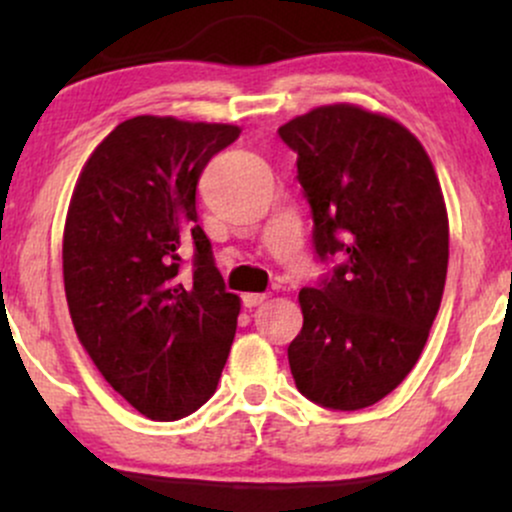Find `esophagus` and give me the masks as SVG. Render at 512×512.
I'll return each mask as SVG.
<instances>
[{"mask_svg":"<svg viewBox=\"0 0 512 512\" xmlns=\"http://www.w3.org/2000/svg\"><path fill=\"white\" fill-rule=\"evenodd\" d=\"M264 301H267V296H264V293H243L245 308H257V305H262Z\"/></svg>","mask_w":512,"mask_h":512,"instance_id":"esophagus-1","label":"esophagus"}]
</instances>
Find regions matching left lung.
I'll list each match as a JSON object with an SVG mask.
<instances>
[{
    "label": "left lung",
    "instance_id": "8db88e82",
    "mask_svg": "<svg viewBox=\"0 0 512 512\" xmlns=\"http://www.w3.org/2000/svg\"><path fill=\"white\" fill-rule=\"evenodd\" d=\"M279 137L298 154L317 257H342L298 293L293 380L322 407L366 409L416 366L443 298L450 228L436 168L402 122L351 103L293 117Z\"/></svg>",
    "mask_w": 512,
    "mask_h": 512
}]
</instances>
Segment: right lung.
<instances>
[{"mask_svg":"<svg viewBox=\"0 0 512 512\" xmlns=\"http://www.w3.org/2000/svg\"><path fill=\"white\" fill-rule=\"evenodd\" d=\"M240 127L137 115L93 149L76 180L62 272L76 337L139 414L175 421L214 395L236 337L228 293L197 223V182ZM193 248V276L181 255Z\"/></svg>","mask_w":512,"mask_h":512,"instance_id":"obj_1","label":"right lung"}]
</instances>
